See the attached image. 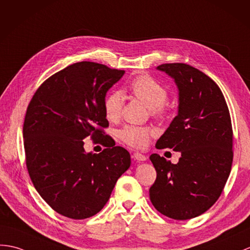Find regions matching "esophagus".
<instances>
[{
    "mask_svg": "<svg viewBox=\"0 0 250 250\" xmlns=\"http://www.w3.org/2000/svg\"><path fill=\"white\" fill-rule=\"evenodd\" d=\"M132 158L134 159L135 161H137V162H144V161H146V159H147L146 156H145L142 153H139V152H134V153H133Z\"/></svg>",
    "mask_w": 250,
    "mask_h": 250,
    "instance_id": "obj_1",
    "label": "esophagus"
}]
</instances>
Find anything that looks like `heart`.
I'll return each instance as SVG.
<instances>
[{
    "label": "heart",
    "mask_w": 250,
    "mask_h": 250,
    "mask_svg": "<svg viewBox=\"0 0 250 250\" xmlns=\"http://www.w3.org/2000/svg\"><path fill=\"white\" fill-rule=\"evenodd\" d=\"M129 90L139 101L146 105L155 117L162 118L167 113L165 100L167 90L165 87L155 81L150 75H138L132 81ZM124 104V96L121 92L115 91L104 99L103 109L105 117L109 121H116L121 114ZM119 138L125 144L134 148H143L147 145L150 136V130L147 127L126 125L118 132Z\"/></svg>",
    "instance_id": "obj_1"
}]
</instances>
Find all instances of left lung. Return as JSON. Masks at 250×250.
<instances>
[{"mask_svg":"<svg viewBox=\"0 0 250 250\" xmlns=\"http://www.w3.org/2000/svg\"><path fill=\"white\" fill-rule=\"evenodd\" d=\"M156 69L175 80L179 106L155 147L179 151L181 158L172 164L158 153L150 155L156 170L150 200L163 215L185 220L208 211L227 182L233 160L231 118L222 90L204 72L182 62Z\"/></svg>","mask_w":250,"mask_h":250,"instance_id":"8db88e82","label":"left lung"}]
</instances>
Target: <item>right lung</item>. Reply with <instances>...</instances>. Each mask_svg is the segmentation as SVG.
Here are the masks:
<instances>
[{
    "instance_id": "add662e5",
    "label": "right lung",
    "mask_w": 250,
    "mask_h": 250,
    "mask_svg": "<svg viewBox=\"0 0 250 250\" xmlns=\"http://www.w3.org/2000/svg\"><path fill=\"white\" fill-rule=\"evenodd\" d=\"M124 74L102 63L75 62L45 80L28 104L23 125L28 175L61 215L94 216L129 169L130 153L103 131L108 126L104 99ZM88 136L106 149L86 154L83 139Z\"/></svg>"
}]
</instances>
